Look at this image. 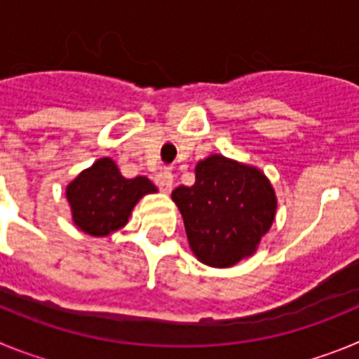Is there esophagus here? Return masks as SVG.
<instances>
[{
    "label": "esophagus",
    "mask_w": 359,
    "mask_h": 359,
    "mask_svg": "<svg viewBox=\"0 0 359 359\" xmlns=\"http://www.w3.org/2000/svg\"><path fill=\"white\" fill-rule=\"evenodd\" d=\"M154 182H156V185L160 187V190L165 192V194H169L170 190H172L174 177L169 170H161V172H158L156 177H154Z\"/></svg>",
    "instance_id": "obj_1"
}]
</instances>
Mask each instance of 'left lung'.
<instances>
[{
    "mask_svg": "<svg viewBox=\"0 0 359 359\" xmlns=\"http://www.w3.org/2000/svg\"><path fill=\"white\" fill-rule=\"evenodd\" d=\"M190 250L212 268H230L257 252L273 224L277 194L253 165L210 154L196 165V183L172 190Z\"/></svg>",
    "mask_w": 359,
    "mask_h": 359,
    "instance_id": "8db88e82",
    "label": "left lung"
}]
</instances>
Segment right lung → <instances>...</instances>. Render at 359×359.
<instances>
[{
    "label": "right lung",
    "instance_id": "right-lung-1",
    "mask_svg": "<svg viewBox=\"0 0 359 359\" xmlns=\"http://www.w3.org/2000/svg\"><path fill=\"white\" fill-rule=\"evenodd\" d=\"M158 192L145 176L128 180L111 158H100L66 187L75 226L88 236L104 237L126 226L133 208L145 194Z\"/></svg>",
    "mask_w": 359,
    "mask_h": 359
}]
</instances>
